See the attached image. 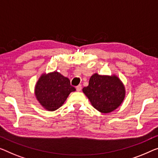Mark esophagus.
<instances>
[{
	"label": "esophagus",
	"instance_id": "esophagus-1",
	"mask_svg": "<svg viewBox=\"0 0 158 158\" xmlns=\"http://www.w3.org/2000/svg\"><path fill=\"white\" fill-rule=\"evenodd\" d=\"M81 89H82V86H81V84H79V85H78L76 87V89H77V91H80L81 90Z\"/></svg>",
	"mask_w": 158,
	"mask_h": 158
}]
</instances>
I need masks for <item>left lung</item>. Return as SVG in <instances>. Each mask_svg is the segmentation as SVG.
Here are the masks:
<instances>
[{
  "instance_id": "1",
  "label": "left lung",
  "mask_w": 158,
  "mask_h": 158,
  "mask_svg": "<svg viewBox=\"0 0 158 158\" xmlns=\"http://www.w3.org/2000/svg\"><path fill=\"white\" fill-rule=\"evenodd\" d=\"M91 105L98 111L108 114L116 109L125 98V87L116 76L94 74L89 86L82 89Z\"/></svg>"
}]
</instances>
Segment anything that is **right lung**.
Here are the masks:
<instances>
[{
    "label": "right lung",
    "mask_w": 158,
    "mask_h": 158,
    "mask_svg": "<svg viewBox=\"0 0 158 158\" xmlns=\"http://www.w3.org/2000/svg\"><path fill=\"white\" fill-rule=\"evenodd\" d=\"M69 79L57 72L42 74L35 89L36 98L44 109L53 111L62 106L72 91Z\"/></svg>",
    "instance_id": "add662e5"
}]
</instances>
